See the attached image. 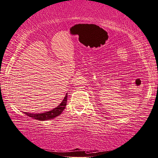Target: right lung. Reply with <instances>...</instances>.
I'll return each mask as SVG.
<instances>
[{
    "instance_id": "right-lung-1",
    "label": "right lung",
    "mask_w": 158,
    "mask_h": 158,
    "mask_svg": "<svg viewBox=\"0 0 158 158\" xmlns=\"http://www.w3.org/2000/svg\"><path fill=\"white\" fill-rule=\"evenodd\" d=\"M67 98H68V94L66 93V96H65V97L64 98V100L61 101V103L57 107L54 108L53 110L48 111V112H46L41 114H33V113H27V112H24V113L28 116L31 117V118L34 119L42 120V121H43V120H47L49 119H53L54 118H55V117L60 115L61 112H62L65 109L67 103Z\"/></svg>"
}]
</instances>
